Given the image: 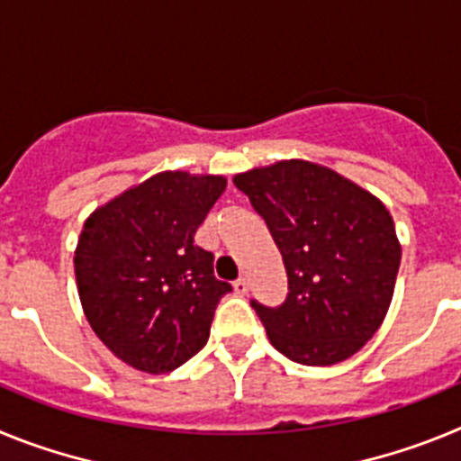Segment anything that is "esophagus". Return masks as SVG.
I'll return each instance as SVG.
<instances>
[{
  "label": "esophagus",
  "instance_id": "34e87169",
  "mask_svg": "<svg viewBox=\"0 0 461 461\" xmlns=\"http://www.w3.org/2000/svg\"><path fill=\"white\" fill-rule=\"evenodd\" d=\"M233 288H235V293H238V295H247V293H249V279L240 276V279L233 284Z\"/></svg>",
  "mask_w": 461,
  "mask_h": 461
}]
</instances>
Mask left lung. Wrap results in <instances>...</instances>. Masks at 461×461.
<instances>
[{"mask_svg":"<svg viewBox=\"0 0 461 461\" xmlns=\"http://www.w3.org/2000/svg\"><path fill=\"white\" fill-rule=\"evenodd\" d=\"M233 182L266 219L286 266L279 307L251 300L272 346L312 367L360 351L388 313L402 260L385 205L335 170L297 158Z\"/></svg>","mask_w":461,"mask_h":461,"instance_id":"obj_1","label":"left lung"}]
</instances>
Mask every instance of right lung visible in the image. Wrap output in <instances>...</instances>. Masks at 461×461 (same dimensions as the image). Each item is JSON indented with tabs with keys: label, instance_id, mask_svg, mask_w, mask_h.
Masks as SVG:
<instances>
[{
	"label": "right lung",
	"instance_id": "add662e5",
	"mask_svg": "<svg viewBox=\"0 0 461 461\" xmlns=\"http://www.w3.org/2000/svg\"><path fill=\"white\" fill-rule=\"evenodd\" d=\"M221 175L158 173L94 210L76 249L85 316L122 362L166 374L201 351L230 284L194 244Z\"/></svg>",
	"mask_w": 461,
	"mask_h": 461
}]
</instances>
